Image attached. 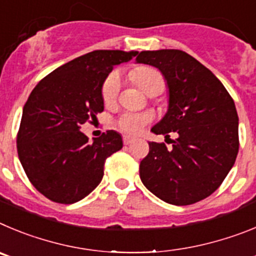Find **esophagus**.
Wrapping results in <instances>:
<instances>
[{"label":"esophagus","instance_id":"34e87169","mask_svg":"<svg viewBox=\"0 0 256 256\" xmlns=\"http://www.w3.org/2000/svg\"><path fill=\"white\" fill-rule=\"evenodd\" d=\"M122 142H124V144H125V145H128V144H131V142H134V138L128 136V135H125V136L122 138Z\"/></svg>","mask_w":256,"mask_h":256}]
</instances>
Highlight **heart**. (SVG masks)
Here are the masks:
<instances>
[{
  "instance_id": "heart-1",
  "label": "heart",
  "mask_w": 256,
  "mask_h": 256,
  "mask_svg": "<svg viewBox=\"0 0 256 256\" xmlns=\"http://www.w3.org/2000/svg\"><path fill=\"white\" fill-rule=\"evenodd\" d=\"M132 79L148 94L154 92H160V94L164 89V79L162 74L154 68H140L132 74ZM120 86H121L120 75L117 71H114L106 78L102 85V98L106 104H112L117 100ZM153 118L154 114L152 112L126 111L117 118L116 128L126 134H139L153 121Z\"/></svg>"
}]
</instances>
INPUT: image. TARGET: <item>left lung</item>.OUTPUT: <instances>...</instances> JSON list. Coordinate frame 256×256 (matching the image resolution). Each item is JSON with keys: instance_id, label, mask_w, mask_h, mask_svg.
Instances as JSON below:
<instances>
[{"instance_id": "obj_1", "label": "left lung", "mask_w": 256, "mask_h": 256, "mask_svg": "<svg viewBox=\"0 0 256 256\" xmlns=\"http://www.w3.org/2000/svg\"><path fill=\"white\" fill-rule=\"evenodd\" d=\"M136 61L160 68L170 89L168 112L152 131L178 135L170 149L164 142H149L139 167L142 182L174 206L206 199L220 188L238 153L234 100L209 68L184 50H142Z\"/></svg>"}]
</instances>
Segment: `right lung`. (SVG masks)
Listing matches in <instances>:
<instances>
[{"mask_svg":"<svg viewBox=\"0 0 256 256\" xmlns=\"http://www.w3.org/2000/svg\"><path fill=\"white\" fill-rule=\"evenodd\" d=\"M136 50H93L43 78L22 110L16 146L32 185L54 202L72 204L100 185L108 156L122 148L108 130L89 142L80 125L103 112L102 85Z\"/></svg>","mask_w":256,"mask_h":256,"instance_id":"1","label":"right lung"}]
</instances>
